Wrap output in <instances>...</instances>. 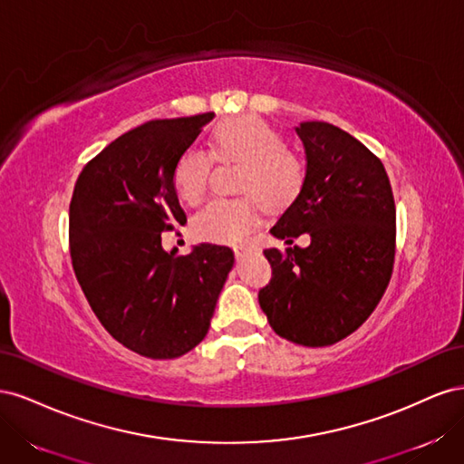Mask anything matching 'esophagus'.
<instances>
[{
    "instance_id": "obj_1",
    "label": "esophagus",
    "mask_w": 464,
    "mask_h": 464,
    "mask_svg": "<svg viewBox=\"0 0 464 464\" xmlns=\"http://www.w3.org/2000/svg\"><path fill=\"white\" fill-rule=\"evenodd\" d=\"M257 247L254 246H240V247H234V254H236V259H244L246 256H251V254H257Z\"/></svg>"
}]
</instances>
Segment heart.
<instances>
[{
    "label": "heart",
    "instance_id": "1",
    "mask_svg": "<svg viewBox=\"0 0 464 464\" xmlns=\"http://www.w3.org/2000/svg\"><path fill=\"white\" fill-rule=\"evenodd\" d=\"M210 159L218 164H240L236 189L242 199H217L193 218V232L215 244H242L257 224L255 198L269 207H283L300 193L305 168L296 152L285 147V137L259 116H237L218 121L208 137ZM210 159L203 150L181 152L172 184L181 203L199 205L207 193Z\"/></svg>",
    "mask_w": 464,
    "mask_h": 464
}]
</instances>
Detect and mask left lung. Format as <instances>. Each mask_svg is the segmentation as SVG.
<instances>
[{
  "label": "left lung",
  "mask_w": 464,
  "mask_h": 464,
  "mask_svg": "<svg viewBox=\"0 0 464 464\" xmlns=\"http://www.w3.org/2000/svg\"><path fill=\"white\" fill-rule=\"evenodd\" d=\"M305 152V178L271 234L307 247L263 254L271 283L259 305L273 331L302 346H329L366 321L382 300L395 261V199L385 168L358 139L327 121L294 128Z\"/></svg>",
  "instance_id": "obj_1"
}]
</instances>
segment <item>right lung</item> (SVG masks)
Wrapping results in <instances>:
<instances>
[{"mask_svg":"<svg viewBox=\"0 0 464 464\" xmlns=\"http://www.w3.org/2000/svg\"><path fill=\"white\" fill-rule=\"evenodd\" d=\"M213 118L154 120L123 133L82 168L69 205L79 285L104 329L145 358L184 356L205 339L234 266L227 246L199 244L188 256L162 247V232L188 222L174 164Z\"/></svg>","mask_w":464,"mask_h":464,"instance_id":"obj_1","label":"right lung"}]
</instances>
